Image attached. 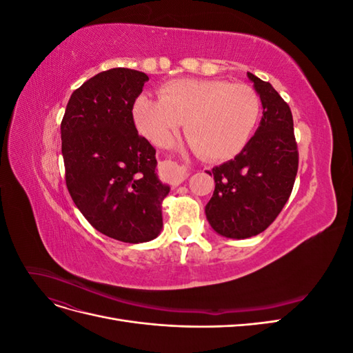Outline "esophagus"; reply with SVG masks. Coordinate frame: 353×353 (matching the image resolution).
Listing matches in <instances>:
<instances>
[{
  "instance_id": "1",
  "label": "esophagus",
  "mask_w": 353,
  "mask_h": 353,
  "mask_svg": "<svg viewBox=\"0 0 353 353\" xmlns=\"http://www.w3.org/2000/svg\"><path fill=\"white\" fill-rule=\"evenodd\" d=\"M160 166H162V170L168 175L170 183L174 184H181L188 176L187 168L174 162V160H163V162H160Z\"/></svg>"
}]
</instances>
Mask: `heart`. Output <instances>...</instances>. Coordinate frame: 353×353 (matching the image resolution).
Masks as SVG:
<instances>
[{"label": "heart", "instance_id": "heart-1", "mask_svg": "<svg viewBox=\"0 0 353 353\" xmlns=\"http://www.w3.org/2000/svg\"><path fill=\"white\" fill-rule=\"evenodd\" d=\"M160 99L138 97L134 119L153 143H163L185 122L194 152L209 160L237 154L261 116L258 92L245 83L222 79H178L165 83Z\"/></svg>", "mask_w": 353, "mask_h": 353}]
</instances>
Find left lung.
Returning <instances> with one entry per match:
<instances>
[{
    "mask_svg": "<svg viewBox=\"0 0 353 353\" xmlns=\"http://www.w3.org/2000/svg\"><path fill=\"white\" fill-rule=\"evenodd\" d=\"M259 94L263 116L243 150L228 162L208 170L215 191L206 218L219 236L249 239L268 228L292 194L299 152L288 104L270 82L248 72Z\"/></svg>",
    "mask_w": 353,
    "mask_h": 353,
    "instance_id": "1",
    "label": "left lung"
}]
</instances>
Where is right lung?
<instances>
[{"label": "right lung", "mask_w": 353, "mask_h": 353, "mask_svg": "<svg viewBox=\"0 0 353 353\" xmlns=\"http://www.w3.org/2000/svg\"><path fill=\"white\" fill-rule=\"evenodd\" d=\"M147 81L125 68L95 74L73 91L60 125L74 205L104 236L134 244L162 231L170 190L157 178L154 147L134 123V103Z\"/></svg>", "instance_id": "1"}]
</instances>
